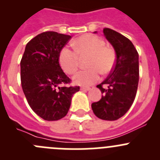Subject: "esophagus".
I'll list each match as a JSON object with an SVG mask.
<instances>
[{"instance_id": "1", "label": "esophagus", "mask_w": 160, "mask_h": 160, "mask_svg": "<svg viewBox=\"0 0 160 160\" xmlns=\"http://www.w3.org/2000/svg\"><path fill=\"white\" fill-rule=\"evenodd\" d=\"M91 88H89V87H81L80 88V90H90Z\"/></svg>"}]
</instances>
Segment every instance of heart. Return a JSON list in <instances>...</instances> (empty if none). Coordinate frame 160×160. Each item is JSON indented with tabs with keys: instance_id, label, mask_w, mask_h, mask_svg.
<instances>
[{
	"instance_id": "b5f03b06",
	"label": "heart",
	"mask_w": 160,
	"mask_h": 160,
	"mask_svg": "<svg viewBox=\"0 0 160 160\" xmlns=\"http://www.w3.org/2000/svg\"><path fill=\"white\" fill-rule=\"evenodd\" d=\"M74 50L63 47L59 54L61 68L68 74L76 72L79 67L80 57L89 56L88 70L77 72L72 77L73 82L83 86H90L100 79V72L107 75L113 70L116 61V53L111 46H105L102 38L92 34L77 38L72 42Z\"/></svg>"
}]
</instances>
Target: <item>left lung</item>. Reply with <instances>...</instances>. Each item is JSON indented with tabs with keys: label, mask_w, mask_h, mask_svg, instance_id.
Returning a JSON list of instances; mask_svg holds the SVG:
<instances>
[{
	"label": "left lung",
	"mask_w": 160,
	"mask_h": 160,
	"mask_svg": "<svg viewBox=\"0 0 160 160\" xmlns=\"http://www.w3.org/2000/svg\"><path fill=\"white\" fill-rule=\"evenodd\" d=\"M103 32L114 47L116 61L108 77L97 86L103 95L91 108L99 118L114 121L129 110L135 98L139 79L138 53L132 42L122 34L108 28Z\"/></svg>",
	"instance_id": "1"
}]
</instances>
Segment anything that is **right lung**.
Wrapping results in <instances>:
<instances>
[{"label": "right lung", "instance_id": "right-lung-1", "mask_svg": "<svg viewBox=\"0 0 160 160\" xmlns=\"http://www.w3.org/2000/svg\"><path fill=\"white\" fill-rule=\"evenodd\" d=\"M70 35L45 32L30 40L21 60V82L27 101L34 112L46 121L67 115L71 99L80 87H67L71 80L59 63L60 50Z\"/></svg>", "mask_w": 160, "mask_h": 160}]
</instances>
